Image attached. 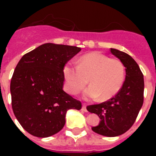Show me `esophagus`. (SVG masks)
Masks as SVG:
<instances>
[{"label": "esophagus", "instance_id": "obj_1", "mask_svg": "<svg viewBox=\"0 0 156 156\" xmlns=\"http://www.w3.org/2000/svg\"><path fill=\"white\" fill-rule=\"evenodd\" d=\"M82 110H83V112H87V105H86L85 104H83V107H82Z\"/></svg>", "mask_w": 156, "mask_h": 156}]
</instances>
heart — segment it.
Listing matches in <instances>:
<instances>
[{"label": "heart", "mask_w": 156, "mask_h": 156, "mask_svg": "<svg viewBox=\"0 0 156 156\" xmlns=\"http://www.w3.org/2000/svg\"><path fill=\"white\" fill-rule=\"evenodd\" d=\"M66 90L71 95L78 94L88 83L85 90L87 99L108 100L121 90L125 79V66L120 60L109 58L100 52L81 56L78 66L67 63L63 68Z\"/></svg>", "instance_id": "1"}]
</instances>
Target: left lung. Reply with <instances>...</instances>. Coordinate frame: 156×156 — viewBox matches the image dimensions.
I'll list each match as a JSON object with an SVG mask.
<instances>
[{
  "label": "left lung",
  "instance_id": "obj_1",
  "mask_svg": "<svg viewBox=\"0 0 156 156\" xmlns=\"http://www.w3.org/2000/svg\"><path fill=\"white\" fill-rule=\"evenodd\" d=\"M110 51L126 67V80L114 97L101 104L89 105L87 109L100 118L99 125L91 128L95 133L116 137L129 130L138 116L143 104L144 79L139 66L129 55L115 48Z\"/></svg>",
  "mask_w": 156,
  "mask_h": 156
}]
</instances>
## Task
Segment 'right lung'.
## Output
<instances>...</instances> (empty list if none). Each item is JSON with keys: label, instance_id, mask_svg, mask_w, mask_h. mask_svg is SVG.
<instances>
[{"label": "right lung", "instance_id": "obj_1", "mask_svg": "<svg viewBox=\"0 0 156 156\" xmlns=\"http://www.w3.org/2000/svg\"><path fill=\"white\" fill-rule=\"evenodd\" d=\"M80 51L47 43L25 54L16 66L10 83L12 108L31 135L47 138L58 133L69 109L82 108L79 100L63 90L64 66Z\"/></svg>", "mask_w": 156, "mask_h": 156}]
</instances>
